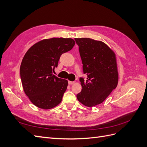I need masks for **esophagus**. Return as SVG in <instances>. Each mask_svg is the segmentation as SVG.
I'll return each mask as SVG.
<instances>
[{
	"label": "esophagus",
	"instance_id": "obj_1",
	"mask_svg": "<svg viewBox=\"0 0 147 147\" xmlns=\"http://www.w3.org/2000/svg\"><path fill=\"white\" fill-rule=\"evenodd\" d=\"M75 82H72V81H69L68 82V83H69V84H74V83H75Z\"/></svg>",
	"mask_w": 147,
	"mask_h": 147
}]
</instances>
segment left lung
<instances>
[{
  "instance_id": "left-lung-1",
  "label": "left lung",
  "mask_w": 147,
  "mask_h": 147,
  "mask_svg": "<svg viewBox=\"0 0 147 147\" xmlns=\"http://www.w3.org/2000/svg\"><path fill=\"white\" fill-rule=\"evenodd\" d=\"M79 47L84 74L80 78L79 102L87 107L101 104L117 86L118 74L114 52L104 42L89 38H75Z\"/></svg>"
}]
</instances>
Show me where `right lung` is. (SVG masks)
<instances>
[{"label": "right lung", "mask_w": 147, "mask_h": 147, "mask_svg": "<svg viewBox=\"0 0 147 147\" xmlns=\"http://www.w3.org/2000/svg\"><path fill=\"white\" fill-rule=\"evenodd\" d=\"M74 45L72 38H52L34 44L26 52L20 66V77L24 92L37 107L50 109L61 102L68 82L53 72L61 55Z\"/></svg>", "instance_id": "obj_1"}]
</instances>
